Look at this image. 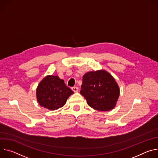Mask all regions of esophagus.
<instances>
[{
	"instance_id": "1",
	"label": "esophagus",
	"mask_w": 158,
	"mask_h": 158,
	"mask_svg": "<svg viewBox=\"0 0 158 158\" xmlns=\"http://www.w3.org/2000/svg\"><path fill=\"white\" fill-rule=\"evenodd\" d=\"M72 90L74 92H77L78 91V88L77 86H74V87H72Z\"/></svg>"
}]
</instances>
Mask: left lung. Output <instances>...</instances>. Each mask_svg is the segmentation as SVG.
Instances as JSON below:
<instances>
[{
  "mask_svg": "<svg viewBox=\"0 0 158 158\" xmlns=\"http://www.w3.org/2000/svg\"><path fill=\"white\" fill-rule=\"evenodd\" d=\"M80 94L89 106L98 111L113 109L120 90L113 77L105 70L90 72L83 76Z\"/></svg>",
  "mask_w": 158,
  "mask_h": 158,
  "instance_id": "left-lung-1",
  "label": "left lung"
}]
</instances>
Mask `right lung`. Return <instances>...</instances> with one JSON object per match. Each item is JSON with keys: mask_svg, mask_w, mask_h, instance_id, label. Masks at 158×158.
I'll return each mask as SVG.
<instances>
[{"mask_svg": "<svg viewBox=\"0 0 158 158\" xmlns=\"http://www.w3.org/2000/svg\"><path fill=\"white\" fill-rule=\"evenodd\" d=\"M74 92L64 80L58 76L48 75L40 83L36 89L37 100L41 107L51 110H57L66 103Z\"/></svg>", "mask_w": 158, "mask_h": 158, "instance_id": "obj_1", "label": "right lung"}]
</instances>
